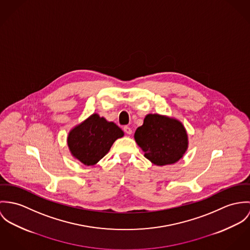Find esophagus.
I'll list each match as a JSON object with an SVG mask.
<instances>
[{"instance_id": "obj_1", "label": "esophagus", "mask_w": 250, "mask_h": 250, "mask_svg": "<svg viewBox=\"0 0 250 250\" xmlns=\"http://www.w3.org/2000/svg\"><path fill=\"white\" fill-rule=\"evenodd\" d=\"M124 131L126 133V134H132V129L129 127V126H125L124 127Z\"/></svg>"}]
</instances>
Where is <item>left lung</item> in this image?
Instances as JSON below:
<instances>
[{
    "label": "left lung",
    "instance_id": "1",
    "mask_svg": "<svg viewBox=\"0 0 250 250\" xmlns=\"http://www.w3.org/2000/svg\"><path fill=\"white\" fill-rule=\"evenodd\" d=\"M134 138L145 151V157L154 165L173 164L182 158L188 147V137L183 125L177 120L158 114H148Z\"/></svg>",
    "mask_w": 250,
    "mask_h": 250
}]
</instances>
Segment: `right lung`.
<instances>
[{"instance_id": "obj_1", "label": "right lung", "mask_w": 250, "mask_h": 250, "mask_svg": "<svg viewBox=\"0 0 250 250\" xmlns=\"http://www.w3.org/2000/svg\"><path fill=\"white\" fill-rule=\"evenodd\" d=\"M123 136L124 132L117 125L93 114L71 130L68 146L77 159L90 166L100 161L109 151L113 143Z\"/></svg>"}]
</instances>
